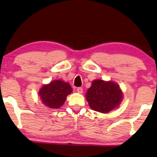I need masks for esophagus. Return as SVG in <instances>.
<instances>
[{
    "label": "esophagus",
    "instance_id": "1",
    "mask_svg": "<svg viewBox=\"0 0 157 157\" xmlns=\"http://www.w3.org/2000/svg\"><path fill=\"white\" fill-rule=\"evenodd\" d=\"M77 93H83V88H82V87H78V88L77 89Z\"/></svg>",
    "mask_w": 157,
    "mask_h": 157
}]
</instances>
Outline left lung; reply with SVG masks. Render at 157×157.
Masks as SVG:
<instances>
[{
	"label": "left lung",
	"instance_id": "left-lung-1",
	"mask_svg": "<svg viewBox=\"0 0 157 157\" xmlns=\"http://www.w3.org/2000/svg\"><path fill=\"white\" fill-rule=\"evenodd\" d=\"M123 93L119 85L112 81L94 80L86 93V99L93 110L108 113L121 104Z\"/></svg>",
	"mask_w": 157,
	"mask_h": 157
}]
</instances>
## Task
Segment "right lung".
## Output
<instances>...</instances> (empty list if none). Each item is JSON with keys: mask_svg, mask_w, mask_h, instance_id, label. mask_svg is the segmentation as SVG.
<instances>
[{"mask_svg": "<svg viewBox=\"0 0 157 157\" xmlns=\"http://www.w3.org/2000/svg\"><path fill=\"white\" fill-rule=\"evenodd\" d=\"M72 93L68 83L63 80H53L40 89L39 95L42 103L51 109H58L64 103L67 96Z\"/></svg>", "mask_w": 157, "mask_h": 157, "instance_id": "1", "label": "right lung"}]
</instances>
